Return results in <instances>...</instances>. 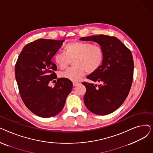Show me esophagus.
Listing matches in <instances>:
<instances>
[{
    "mask_svg": "<svg viewBox=\"0 0 153 153\" xmlns=\"http://www.w3.org/2000/svg\"><path fill=\"white\" fill-rule=\"evenodd\" d=\"M73 85L74 86V87H76V86H77V85H78L79 84V82H73Z\"/></svg>",
    "mask_w": 153,
    "mask_h": 153,
    "instance_id": "obj_1",
    "label": "esophagus"
}]
</instances>
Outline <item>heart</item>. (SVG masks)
<instances>
[{"label":"heart","instance_id":"b5f03b06","mask_svg":"<svg viewBox=\"0 0 153 153\" xmlns=\"http://www.w3.org/2000/svg\"><path fill=\"white\" fill-rule=\"evenodd\" d=\"M65 53H57L54 56V61L59 68L64 69L68 67L69 59L74 58V67L59 74L60 77L74 82L78 81L86 71L88 73L97 71L102 66L104 58L102 48L89 42H71L66 46Z\"/></svg>","mask_w":153,"mask_h":153}]
</instances>
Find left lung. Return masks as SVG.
Segmentation results:
<instances>
[{
	"label": "left lung",
	"mask_w": 153,
	"mask_h": 153,
	"mask_svg": "<svg viewBox=\"0 0 153 153\" xmlns=\"http://www.w3.org/2000/svg\"><path fill=\"white\" fill-rule=\"evenodd\" d=\"M80 39L97 43L104 53L102 66L87 77L100 84L82 82L86 88L85 105L95 114H110L121 106L131 89L134 69L132 54L114 36L100 35Z\"/></svg>",
	"instance_id": "left-lung-1"
}]
</instances>
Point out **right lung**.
<instances>
[{
    "instance_id": "right-lung-1",
    "label": "right lung",
    "mask_w": 153,
    "mask_h": 153,
    "mask_svg": "<svg viewBox=\"0 0 153 153\" xmlns=\"http://www.w3.org/2000/svg\"><path fill=\"white\" fill-rule=\"evenodd\" d=\"M64 40L39 39L23 48L15 64V74L21 98L26 107L38 117L49 118L62 110L72 83L57 79L54 87L48 85L57 77L51 59Z\"/></svg>"
}]
</instances>
